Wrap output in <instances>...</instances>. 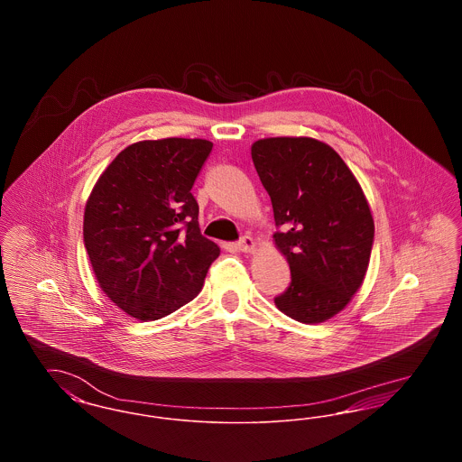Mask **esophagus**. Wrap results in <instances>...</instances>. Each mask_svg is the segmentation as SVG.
<instances>
[{
	"label": "esophagus",
	"instance_id": "1",
	"mask_svg": "<svg viewBox=\"0 0 462 462\" xmlns=\"http://www.w3.org/2000/svg\"><path fill=\"white\" fill-rule=\"evenodd\" d=\"M254 241H253V237H249V236H244L241 237V241L237 242V247H239V251L242 253H251V251H254Z\"/></svg>",
	"mask_w": 462,
	"mask_h": 462
}]
</instances>
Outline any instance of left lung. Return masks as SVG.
<instances>
[{"mask_svg":"<svg viewBox=\"0 0 462 462\" xmlns=\"http://www.w3.org/2000/svg\"><path fill=\"white\" fill-rule=\"evenodd\" d=\"M251 157L282 228L275 245L291 268L275 305L298 322H326L364 282L374 242L369 202L345 161L320 140L263 138L251 145Z\"/></svg>","mask_w":462,"mask_h":462,"instance_id":"8db88e82","label":"left lung"}]
</instances>
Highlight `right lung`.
Masks as SVG:
<instances>
[{"label":"right lung","instance_id":"add662e5","mask_svg":"<svg viewBox=\"0 0 462 462\" xmlns=\"http://www.w3.org/2000/svg\"><path fill=\"white\" fill-rule=\"evenodd\" d=\"M213 149L202 138L128 145L97 180L83 237L98 286L149 322L192 301L220 247L200 236L192 185Z\"/></svg>","mask_w":462,"mask_h":462}]
</instances>
